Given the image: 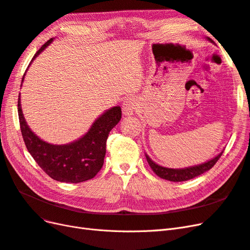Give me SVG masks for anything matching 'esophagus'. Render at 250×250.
<instances>
[{"label": "esophagus", "mask_w": 250, "mask_h": 250, "mask_svg": "<svg viewBox=\"0 0 250 250\" xmlns=\"http://www.w3.org/2000/svg\"><path fill=\"white\" fill-rule=\"evenodd\" d=\"M138 106V102L134 97H128L123 101L122 111L124 116H131Z\"/></svg>", "instance_id": "1"}]
</instances>
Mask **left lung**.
<instances>
[{
	"instance_id": "8db88e82",
	"label": "left lung",
	"mask_w": 250,
	"mask_h": 250,
	"mask_svg": "<svg viewBox=\"0 0 250 250\" xmlns=\"http://www.w3.org/2000/svg\"><path fill=\"white\" fill-rule=\"evenodd\" d=\"M208 41H210V39H208ZM222 153H223V151L220 154H218L215 158L208 161V163H204V164H201L198 166H194V167H190V168H185V169L165 168V167H162V166H160V165L155 164L153 161H151V158L147 154H146V158H147V162L151 167V169H152L156 175H158L161 178L167 179L170 181H186L188 179H192L196 176H199L204 172H207L209 169L213 168L215 164L218 162L219 158L221 157Z\"/></svg>"
}]
</instances>
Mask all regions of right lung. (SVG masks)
Wrapping results in <instances>:
<instances>
[{
	"instance_id": "1",
	"label": "right lung",
	"mask_w": 250,
	"mask_h": 250,
	"mask_svg": "<svg viewBox=\"0 0 250 250\" xmlns=\"http://www.w3.org/2000/svg\"><path fill=\"white\" fill-rule=\"evenodd\" d=\"M52 41L53 39H50L44 43L36 52L33 59L49 46ZM20 102L19 96L18 112L22 139L29 153L44 173L54 180L70 184L82 183L97 175L104 163L108 133L122 117L120 106L105 111L95 121L88 132L78 141L66 145H52L41 140L30 129L22 116Z\"/></svg>"
}]
</instances>
